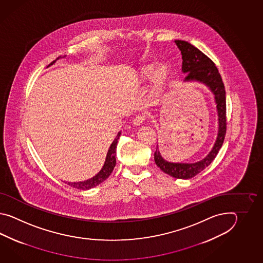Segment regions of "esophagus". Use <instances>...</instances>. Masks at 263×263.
Listing matches in <instances>:
<instances>
[{"label":"esophagus","instance_id":"esophagus-1","mask_svg":"<svg viewBox=\"0 0 263 263\" xmlns=\"http://www.w3.org/2000/svg\"><path fill=\"white\" fill-rule=\"evenodd\" d=\"M144 120H145V118H144L143 116H137L136 118H134V119H133V122H132V123H133V125L135 126V127H138V126H140L141 124L144 122Z\"/></svg>","mask_w":263,"mask_h":263}]
</instances>
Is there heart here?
<instances>
[{
    "label": "heart",
    "mask_w": 263,
    "mask_h": 263,
    "mask_svg": "<svg viewBox=\"0 0 263 263\" xmlns=\"http://www.w3.org/2000/svg\"><path fill=\"white\" fill-rule=\"evenodd\" d=\"M170 78V69L166 64H160L156 67L155 63H147L140 67L134 76V84L143 85L149 81L146 101L149 105H155L167 88Z\"/></svg>",
    "instance_id": "1"
}]
</instances>
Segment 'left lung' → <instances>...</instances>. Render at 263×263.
Instances as JSON below:
<instances>
[{"instance_id": "8db88e82", "label": "left lung", "mask_w": 263, "mask_h": 263, "mask_svg": "<svg viewBox=\"0 0 263 263\" xmlns=\"http://www.w3.org/2000/svg\"><path fill=\"white\" fill-rule=\"evenodd\" d=\"M182 55V73L185 74L184 83L197 82L205 84L213 93L218 117V132L213 148L206 157L196 162H171L162 158L158 144L154 161L162 172L176 179H188L200 173L209 166L223 145L227 119H226V90L223 81L216 66L207 55L184 40H175Z\"/></svg>"}]
</instances>
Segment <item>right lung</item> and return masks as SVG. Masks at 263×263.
I'll use <instances>...</instances> for the list:
<instances>
[{"mask_svg":"<svg viewBox=\"0 0 263 263\" xmlns=\"http://www.w3.org/2000/svg\"><path fill=\"white\" fill-rule=\"evenodd\" d=\"M66 55L63 57H58L56 60L51 62L50 65L47 67L52 66L53 64H55V62L61 58H65ZM121 132H118L117 137L112 141V144L110 145V148L108 149L107 152L106 158H105V162L103 166L101 169V171L99 173L95 175L93 178L84 180V181H78V182H66L68 185H70L73 188H76L79 190H89L91 188H94L96 186L101 184V182H103L105 179L112 174L114 168L117 164V145H118V139L120 137Z\"/></svg>","mask_w":263,"mask_h":263,"instance_id":"obj_1","label":"right lung"}]
</instances>
